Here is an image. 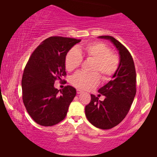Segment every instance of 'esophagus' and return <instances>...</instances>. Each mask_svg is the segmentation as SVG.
<instances>
[{
  "label": "esophagus",
  "mask_w": 157,
  "mask_h": 157,
  "mask_svg": "<svg viewBox=\"0 0 157 157\" xmlns=\"http://www.w3.org/2000/svg\"><path fill=\"white\" fill-rule=\"evenodd\" d=\"M82 91H81V90H79V89L77 90V94H82Z\"/></svg>",
  "instance_id": "obj_1"
}]
</instances>
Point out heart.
Masks as SVG:
<instances>
[{
  "mask_svg": "<svg viewBox=\"0 0 157 157\" xmlns=\"http://www.w3.org/2000/svg\"><path fill=\"white\" fill-rule=\"evenodd\" d=\"M94 61L91 72H78L73 76L71 83L77 88L89 90L98 86L99 74L103 81H108L116 72L119 65V58L111 51L109 46L102 42H93L79 49H71L66 56L65 66L68 71H73L80 66L82 57Z\"/></svg>",
  "mask_w": 157,
  "mask_h": 157,
  "instance_id": "b5f03b06",
  "label": "heart"
}]
</instances>
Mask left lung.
Returning a JSON list of instances; mask_svg holds the SVG:
<instances>
[{
    "label": "left lung",
    "mask_w": 157,
    "mask_h": 157,
    "mask_svg": "<svg viewBox=\"0 0 157 157\" xmlns=\"http://www.w3.org/2000/svg\"><path fill=\"white\" fill-rule=\"evenodd\" d=\"M109 40L119 53L120 62L112 79L98 90L105 96L103 101L91 94V100L85 107V115L93 125L109 129L121 123L129 112L136 93V75L134 60L123 44L111 36H100Z\"/></svg>",
    "instance_id": "1"
}]
</instances>
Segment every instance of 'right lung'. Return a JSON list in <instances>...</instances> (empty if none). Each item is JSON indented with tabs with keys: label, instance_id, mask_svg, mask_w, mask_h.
Listing matches in <instances>:
<instances>
[{
	"label": "right lung",
	"instance_id": "right-lung-1",
	"mask_svg": "<svg viewBox=\"0 0 157 157\" xmlns=\"http://www.w3.org/2000/svg\"><path fill=\"white\" fill-rule=\"evenodd\" d=\"M80 41L49 37L34 50L25 66L21 82L23 101L29 115L41 126H52L63 121L76 95L74 87L66 86L58 90L54 84L57 79L62 81L66 75V55Z\"/></svg>",
	"mask_w": 157,
	"mask_h": 157
}]
</instances>
